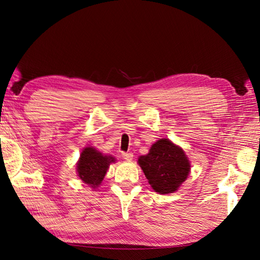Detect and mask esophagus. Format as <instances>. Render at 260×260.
Wrapping results in <instances>:
<instances>
[{
	"label": "esophagus",
	"mask_w": 260,
	"mask_h": 260,
	"mask_svg": "<svg viewBox=\"0 0 260 260\" xmlns=\"http://www.w3.org/2000/svg\"><path fill=\"white\" fill-rule=\"evenodd\" d=\"M122 158L124 160L130 161V160H132V158H134V153H132V152H122Z\"/></svg>",
	"instance_id": "34e87169"
}]
</instances>
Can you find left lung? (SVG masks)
I'll return each instance as SVG.
<instances>
[{
    "label": "left lung",
    "instance_id": "obj_1",
    "mask_svg": "<svg viewBox=\"0 0 260 260\" xmlns=\"http://www.w3.org/2000/svg\"><path fill=\"white\" fill-rule=\"evenodd\" d=\"M149 183L159 193H171L186 180L190 164L181 148L169 139H160L147 155L138 160Z\"/></svg>",
    "mask_w": 260,
    "mask_h": 260
}]
</instances>
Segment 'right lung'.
I'll use <instances>...</instances> for the list:
<instances>
[{
	"label": "right lung",
	"instance_id": "add662e5",
	"mask_svg": "<svg viewBox=\"0 0 260 260\" xmlns=\"http://www.w3.org/2000/svg\"><path fill=\"white\" fill-rule=\"evenodd\" d=\"M113 161L114 158L103 155L94 148L88 147L81 152V157L77 165L78 175L82 181L92 188H96L105 178L109 165Z\"/></svg>",
	"mask_w": 260,
	"mask_h": 260
}]
</instances>
